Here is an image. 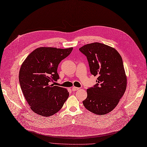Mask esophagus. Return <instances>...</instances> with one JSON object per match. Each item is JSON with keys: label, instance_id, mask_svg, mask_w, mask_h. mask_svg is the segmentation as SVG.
<instances>
[{"label": "esophagus", "instance_id": "esophagus-1", "mask_svg": "<svg viewBox=\"0 0 147 147\" xmlns=\"http://www.w3.org/2000/svg\"><path fill=\"white\" fill-rule=\"evenodd\" d=\"M80 88H78V87H75V86H73V88H72V90L73 91H76V90H79Z\"/></svg>", "mask_w": 147, "mask_h": 147}]
</instances>
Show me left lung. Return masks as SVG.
Segmentation results:
<instances>
[{"instance_id":"left-lung-1","label":"left lung","mask_w":147,"mask_h":147,"mask_svg":"<svg viewBox=\"0 0 147 147\" xmlns=\"http://www.w3.org/2000/svg\"><path fill=\"white\" fill-rule=\"evenodd\" d=\"M79 50L87 57L91 74L98 76L96 84L87 89L83 105L95 114H108L116 107L126 89L121 57L114 48L98 42L86 44Z\"/></svg>"}]
</instances>
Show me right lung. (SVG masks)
I'll list each match as a JSON object with an SVG mask.
<instances>
[{
	"label": "right lung",
	"instance_id": "obj_1",
	"mask_svg": "<svg viewBox=\"0 0 147 147\" xmlns=\"http://www.w3.org/2000/svg\"><path fill=\"white\" fill-rule=\"evenodd\" d=\"M72 50L40 47L22 63L19 72L21 88L30 109L38 115L49 117L55 114L68 98L67 89L50 83L59 79L58 66Z\"/></svg>",
	"mask_w": 147,
	"mask_h": 147
}]
</instances>
